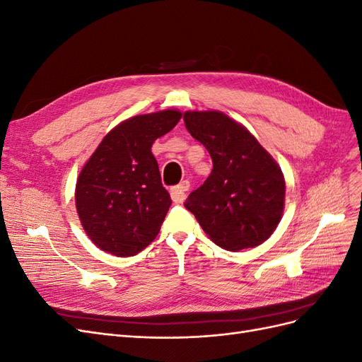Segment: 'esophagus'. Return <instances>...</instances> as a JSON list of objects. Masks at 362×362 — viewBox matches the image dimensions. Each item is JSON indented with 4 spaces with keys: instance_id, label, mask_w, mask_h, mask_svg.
<instances>
[{
    "instance_id": "esophagus-1",
    "label": "esophagus",
    "mask_w": 362,
    "mask_h": 362,
    "mask_svg": "<svg viewBox=\"0 0 362 362\" xmlns=\"http://www.w3.org/2000/svg\"><path fill=\"white\" fill-rule=\"evenodd\" d=\"M189 189H190V182L189 181H182L181 184L175 185V187L170 189V198H172V201L177 202V204L184 202L185 193L189 192Z\"/></svg>"
}]
</instances>
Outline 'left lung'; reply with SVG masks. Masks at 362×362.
Wrapping results in <instances>:
<instances>
[{"mask_svg":"<svg viewBox=\"0 0 362 362\" xmlns=\"http://www.w3.org/2000/svg\"><path fill=\"white\" fill-rule=\"evenodd\" d=\"M184 124L213 160L211 175L185 208L225 250L255 247L275 231L286 202L279 164L249 131L222 112H185Z\"/></svg>","mask_w":362,"mask_h":362,"instance_id":"8db88e82","label":"left lung"}]
</instances>
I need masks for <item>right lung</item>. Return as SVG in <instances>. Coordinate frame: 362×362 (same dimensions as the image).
<instances>
[{
    "label": "right lung",
    "instance_id": "right-lung-1",
    "mask_svg": "<svg viewBox=\"0 0 362 362\" xmlns=\"http://www.w3.org/2000/svg\"><path fill=\"white\" fill-rule=\"evenodd\" d=\"M181 116L178 110H163L124 120L83 166L75 206L86 234L101 250L136 255L160 233L172 199L151 148Z\"/></svg>",
    "mask_w": 362,
    "mask_h": 362
}]
</instances>
